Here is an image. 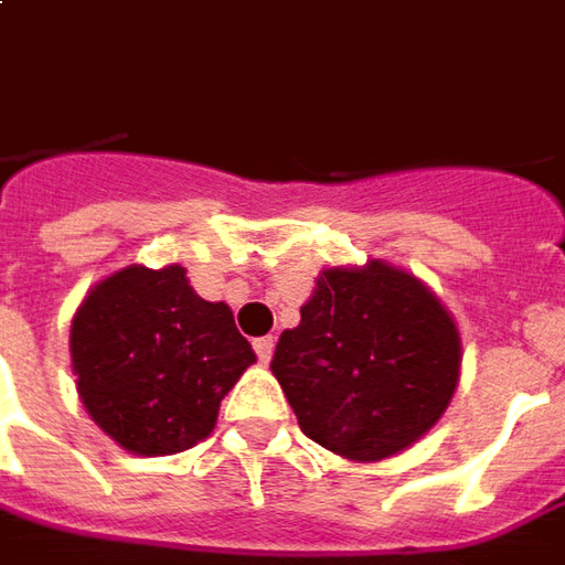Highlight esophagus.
I'll return each instance as SVG.
<instances>
[{"instance_id": "1", "label": "esophagus", "mask_w": 565, "mask_h": 565, "mask_svg": "<svg viewBox=\"0 0 565 565\" xmlns=\"http://www.w3.org/2000/svg\"><path fill=\"white\" fill-rule=\"evenodd\" d=\"M253 349H256V359L263 364H268L271 352H275V340H271V337H259V340H253Z\"/></svg>"}]
</instances>
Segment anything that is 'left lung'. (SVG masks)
I'll use <instances>...</instances> for the list:
<instances>
[{"label":"left lung","mask_w":565,"mask_h":565,"mask_svg":"<svg viewBox=\"0 0 565 565\" xmlns=\"http://www.w3.org/2000/svg\"><path fill=\"white\" fill-rule=\"evenodd\" d=\"M458 367L451 315L386 263L324 271L271 355L299 429L349 460L417 443L448 408Z\"/></svg>","instance_id":"1"}]
</instances>
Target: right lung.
Instances as JSON below:
<instances>
[{
  "label": "right lung",
  "mask_w": 565,
  "mask_h": 565,
  "mask_svg": "<svg viewBox=\"0 0 565 565\" xmlns=\"http://www.w3.org/2000/svg\"><path fill=\"white\" fill-rule=\"evenodd\" d=\"M71 359L92 420L136 455L206 439L218 402L256 362L232 309L198 297L182 266L105 278L73 318Z\"/></svg>",
  "instance_id": "1"
}]
</instances>
